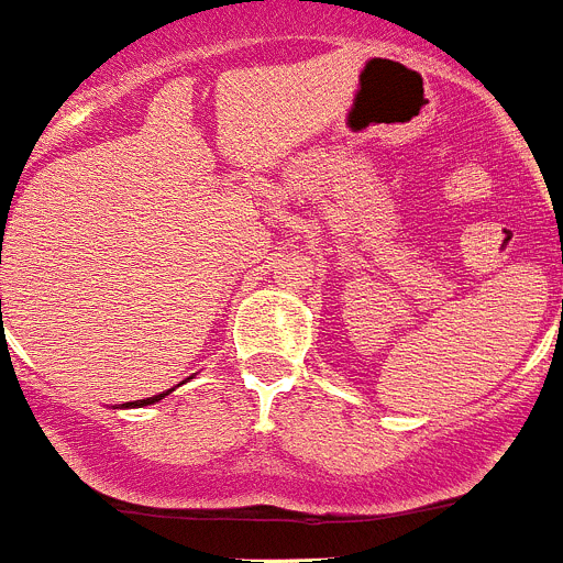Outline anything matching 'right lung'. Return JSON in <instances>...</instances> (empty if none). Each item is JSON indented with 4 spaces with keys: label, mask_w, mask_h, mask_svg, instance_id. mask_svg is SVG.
<instances>
[{
    "label": "right lung",
    "mask_w": 563,
    "mask_h": 563,
    "mask_svg": "<svg viewBox=\"0 0 563 563\" xmlns=\"http://www.w3.org/2000/svg\"><path fill=\"white\" fill-rule=\"evenodd\" d=\"M172 391H174V389L163 391V395H154V397H143V400H134V402H123V409H143V406H152V402L163 400V397H166V395H172Z\"/></svg>",
    "instance_id": "obj_1"
}]
</instances>
